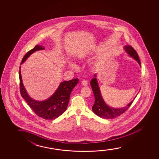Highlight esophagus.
Here are the masks:
<instances>
[{"label": "esophagus", "mask_w": 159, "mask_h": 159, "mask_svg": "<svg viewBox=\"0 0 159 159\" xmlns=\"http://www.w3.org/2000/svg\"><path fill=\"white\" fill-rule=\"evenodd\" d=\"M81 84H82V85L85 86H87V84H88V82H87V80H83L81 81Z\"/></svg>", "instance_id": "34e87169"}]
</instances>
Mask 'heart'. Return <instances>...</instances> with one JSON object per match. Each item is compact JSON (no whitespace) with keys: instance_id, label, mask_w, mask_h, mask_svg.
Here are the masks:
<instances>
[{"instance_id":"1","label":"heart","mask_w":159,"mask_h":159,"mask_svg":"<svg viewBox=\"0 0 159 159\" xmlns=\"http://www.w3.org/2000/svg\"><path fill=\"white\" fill-rule=\"evenodd\" d=\"M83 57H84V55H83Z\"/></svg>"}]
</instances>
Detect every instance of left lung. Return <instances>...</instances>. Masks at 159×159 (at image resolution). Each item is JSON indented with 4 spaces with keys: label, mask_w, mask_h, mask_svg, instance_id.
<instances>
[{
    "label": "left lung",
    "mask_w": 159,
    "mask_h": 159,
    "mask_svg": "<svg viewBox=\"0 0 159 159\" xmlns=\"http://www.w3.org/2000/svg\"><path fill=\"white\" fill-rule=\"evenodd\" d=\"M125 50L130 56L135 59L141 66V62L139 60V57L137 54L136 51L131 46H126L125 47ZM95 78L92 79L91 81V86L93 92L94 96L95 97V102L93 106L92 107V110L94 113L100 117L105 119H112L122 115L124 112L128 109L133 102L131 101L126 107L120 109H114L107 105L102 99L101 93H100L99 87L98 86L97 80L96 78V75H94Z\"/></svg>",
    "instance_id": "8db88e82"
}]
</instances>
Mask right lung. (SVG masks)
<instances>
[{
	"mask_svg": "<svg viewBox=\"0 0 159 159\" xmlns=\"http://www.w3.org/2000/svg\"><path fill=\"white\" fill-rule=\"evenodd\" d=\"M44 47L36 45L31 50L26 53L22 59L21 64L35 51L43 50ZM20 89V94L26 101L29 106L37 116L45 120H54L61 115L66 110L70 100V94L76 84L78 83V78L70 81H65L60 84L58 89L50 98L44 101H36L29 97L26 93L22 83L20 70L19 71Z\"/></svg>",
	"mask_w": 159,
	"mask_h": 159,
	"instance_id": "obj_1",
	"label": "right lung"
}]
</instances>
